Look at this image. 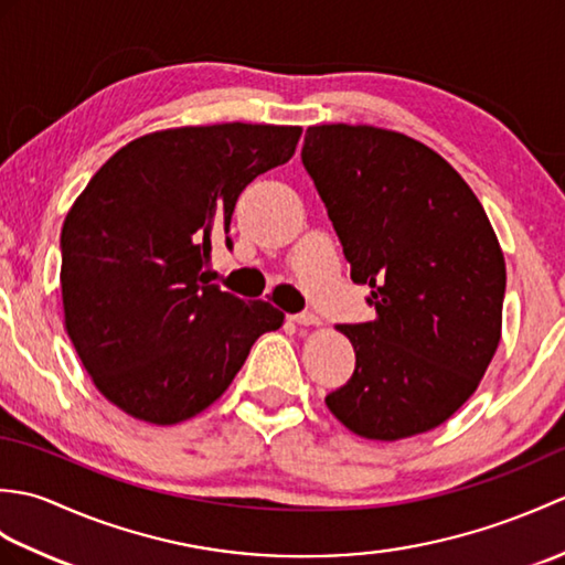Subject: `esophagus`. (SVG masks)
Here are the masks:
<instances>
[{"label":"esophagus","instance_id":"esophagus-1","mask_svg":"<svg viewBox=\"0 0 565 565\" xmlns=\"http://www.w3.org/2000/svg\"><path fill=\"white\" fill-rule=\"evenodd\" d=\"M291 320L296 322V326H320V318L316 313H310V310H306V313H296L291 316Z\"/></svg>","mask_w":565,"mask_h":565}]
</instances>
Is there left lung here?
Instances as JSON below:
<instances>
[{
    "mask_svg": "<svg viewBox=\"0 0 565 565\" xmlns=\"http://www.w3.org/2000/svg\"><path fill=\"white\" fill-rule=\"evenodd\" d=\"M301 160L376 320L338 326L356 366L326 403L359 437L439 427L471 398L502 334L505 257L461 174L376 126L306 130Z\"/></svg>",
    "mask_w": 565,
    "mask_h": 565,
    "instance_id": "1",
    "label": "left lung"
}]
</instances>
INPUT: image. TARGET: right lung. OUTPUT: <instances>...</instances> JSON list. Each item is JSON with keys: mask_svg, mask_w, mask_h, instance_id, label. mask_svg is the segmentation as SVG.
Instances as JSON below:
<instances>
[{"mask_svg": "<svg viewBox=\"0 0 565 565\" xmlns=\"http://www.w3.org/2000/svg\"><path fill=\"white\" fill-rule=\"evenodd\" d=\"M301 126L154 130L102 164L60 233L65 330L106 401L152 425L206 411L284 313L215 284L211 245L243 189L289 162Z\"/></svg>", "mask_w": 565, "mask_h": 565, "instance_id": "add662e5", "label": "right lung"}]
</instances>
